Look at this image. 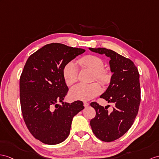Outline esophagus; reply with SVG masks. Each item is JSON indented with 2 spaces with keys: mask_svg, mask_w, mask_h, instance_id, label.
<instances>
[{
  "mask_svg": "<svg viewBox=\"0 0 159 159\" xmlns=\"http://www.w3.org/2000/svg\"><path fill=\"white\" fill-rule=\"evenodd\" d=\"M84 106L85 107H88V106H89V103L87 102H84Z\"/></svg>",
  "mask_w": 159,
  "mask_h": 159,
  "instance_id": "1",
  "label": "esophagus"
}]
</instances>
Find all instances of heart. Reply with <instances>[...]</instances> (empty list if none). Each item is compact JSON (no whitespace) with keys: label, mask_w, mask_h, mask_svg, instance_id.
<instances>
[{"label":"heart","mask_w":159,"mask_h":159,"mask_svg":"<svg viewBox=\"0 0 159 159\" xmlns=\"http://www.w3.org/2000/svg\"><path fill=\"white\" fill-rule=\"evenodd\" d=\"M80 67L94 72V80L102 84L107 83L109 79V74L104 69V61L101 58L95 55H86L80 58L77 61ZM63 76L67 86H71L77 81L78 71L76 65L70 62L65 65L63 70ZM101 87L98 83L91 84H78L72 88L69 96L73 100H90L101 92Z\"/></svg>","instance_id":"1"}]
</instances>
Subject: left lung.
Instances as JSON below:
<instances>
[{"instance_id": "obj_1", "label": "left lung", "mask_w": 159, "mask_h": 159, "mask_svg": "<svg viewBox=\"0 0 159 159\" xmlns=\"http://www.w3.org/2000/svg\"><path fill=\"white\" fill-rule=\"evenodd\" d=\"M89 49L105 54L111 59L109 64L113 74L109 86L100 98L113 103V111L109 113L97 102H91L96 116L90 123L93 133L99 140L113 142L129 129L138 115L141 100L140 75L132 61L113 50L105 48Z\"/></svg>"}]
</instances>
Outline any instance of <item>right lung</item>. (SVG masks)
I'll use <instances>...</instances> for the list:
<instances>
[{"instance_id":"right-lung-1","label":"right lung","mask_w":159,"mask_h":159,"mask_svg":"<svg viewBox=\"0 0 159 159\" xmlns=\"http://www.w3.org/2000/svg\"><path fill=\"white\" fill-rule=\"evenodd\" d=\"M85 51L51 43L38 50L26 61L19 80L21 112L31 134L44 144L63 142L70 133L73 117L84 109L80 100L63 102L69 90L63 70Z\"/></svg>"}]
</instances>
